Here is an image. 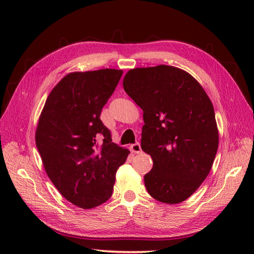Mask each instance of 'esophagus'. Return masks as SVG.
<instances>
[{
	"mask_svg": "<svg viewBox=\"0 0 254 254\" xmlns=\"http://www.w3.org/2000/svg\"><path fill=\"white\" fill-rule=\"evenodd\" d=\"M131 152L134 154H139L142 152V147H141V144L139 143H135V144H132L130 146Z\"/></svg>",
	"mask_w": 254,
	"mask_h": 254,
	"instance_id": "obj_1",
	"label": "esophagus"
}]
</instances>
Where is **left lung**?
I'll list each match as a JSON object with an SVG mask.
<instances>
[{"label": "left lung", "mask_w": 254, "mask_h": 254, "mask_svg": "<svg viewBox=\"0 0 254 254\" xmlns=\"http://www.w3.org/2000/svg\"><path fill=\"white\" fill-rule=\"evenodd\" d=\"M123 87L143 110L141 146L154 163L144 176L147 192L161 203L186 201L206 179L217 153L212 101L191 74L165 64L130 69Z\"/></svg>", "instance_id": "8db88e82"}]
</instances>
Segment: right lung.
Listing matches in <instances>:
<instances>
[{"label":"right lung","mask_w":254,"mask_h":254,"mask_svg":"<svg viewBox=\"0 0 254 254\" xmlns=\"http://www.w3.org/2000/svg\"><path fill=\"white\" fill-rule=\"evenodd\" d=\"M122 69L72 72L48 96L36 128V145L51 182L64 198L84 209L109 199L119 167L130 150L111 141L101 109Z\"/></svg>","instance_id":"obj_1"}]
</instances>
